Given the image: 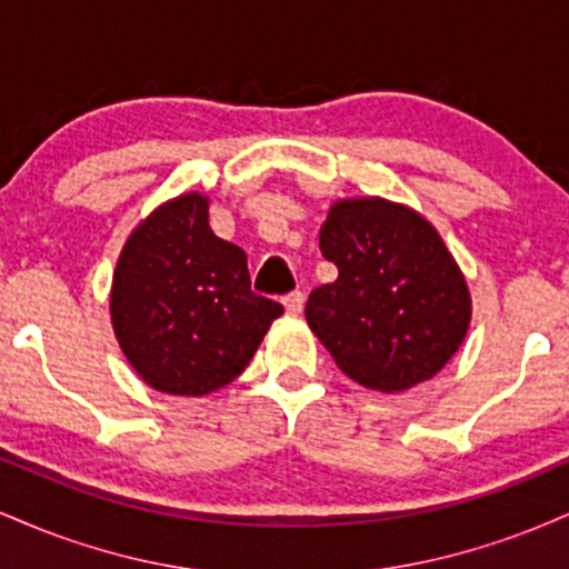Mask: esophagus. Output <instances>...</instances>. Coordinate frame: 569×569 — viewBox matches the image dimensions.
<instances>
[{"instance_id": "esophagus-1", "label": "esophagus", "mask_w": 569, "mask_h": 569, "mask_svg": "<svg viewBox=\"0 0 569 569\" xmlns=\"http://www.w3.org/2000/svg\"><path fill=\"white\" fill-rule=\"evenodd\" d=\"M283 307H286V312H289V316H299V312H302V307H305V293L302 291H291L289 297H283Z\"/></svg>"}]
</instances>
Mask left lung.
I'll use <instances>...</instances> for the list:
<instances>
[{"instance_id":"obj_1","label":"left lung","mask_w":569,"mask_h":569,"mask_svg":"<svg viewBox=\"0 0 569 569\" xmlns=\"http://www.w3.org/2000/svg\"><path fill=\"white\" fill-rule=\"evenodd\" d=\"M321 253L339 276L310 293L305 318L342 375L403 393L447 367L471 326V291L420 211L385 198L337 200Z\"/></svg>"}]
</instances>
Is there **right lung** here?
Listing matches in <instances>:
<instances>
[{"label": "right lung", "instance_id": "right-lung-1", "mask_svg": "<svg viewBox=\"0 0 569 569\" xmlns=\"http://www.w3.org/2000/svg\"><path fill=\"white\" fill-rule=\"evenodd\" d=\"M109 312L149 388L198 398L243 375L283 307L251 291L246 251L213 234L206 194L187 192L128 234Z\"/></svg>", "mask_w": 569, "mask_h": 569}]
</instances>
